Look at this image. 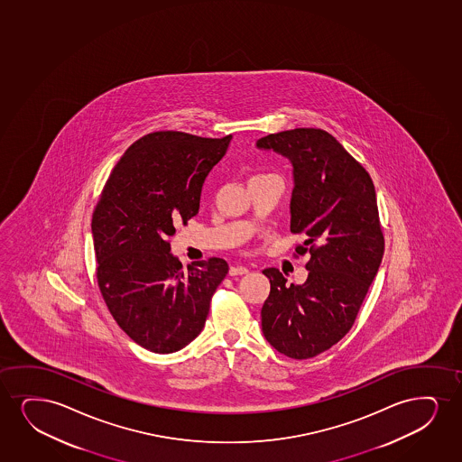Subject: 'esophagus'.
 I'll list each match as a JSON object with an SVG mask.
<instances>
[{"mask_svg": "<svg viewBox=\"0 0 462 462\" xmlns=\"http://www.w3.org/2000/svg\"><path fill=\"white\" fill-rule=\"evenodd\" d=\"M250 270L246 269V267H239V265H231L229 267V275L231 276H239V275H246Z\"/></svg>", "mask_w": 462, "mask_h": 462, "instance_id": "esophagus-1", "label": "esophagus"}]
</instances>
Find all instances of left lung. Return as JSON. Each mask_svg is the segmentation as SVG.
Returning a JSON list of instances; mask_svg holds the SVG:
<instances>
[{"instance_id": "obj_1", "label": "left lung", "mask_w": 462, "mask_h": 462, "mask_svg": "<svg viewBox=\"0 0 462 462\" xmlns=\"http://www.w3.org/2000/svg\"><path fill=\"white\" fill-rule=\"evenodd\" d=\"M292 164L291 231L310 253L303 284H286L265 269L269 298L261 310L263 337L293 359L317 356L350 331L384 253L374 182L363 165L316 128L269 134L256 142Z\"/></svg>"}]
</instances>
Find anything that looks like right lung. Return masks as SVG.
Instances as JSON below:
<instances>
[{
	"label": "right lung",
	"instance_id": "obj_1",
	"mask_svg": "<svg viewBox=\"0 0 462 462\" xmlns=\"http://www.w3.org/2000/svg\"><path fill=\"white\" fill-rule=\"evenodd\" d=\"M229 142L178 131L143 135L116 164L95 208L99 291L118 327L152 353H175L201 333L228 273L220 257L182 269L169 237L176 222L199 214L203 182Z\"/></svg>",
	"mask_w": 462,
	"mask_h": 462
}]
</instances>
